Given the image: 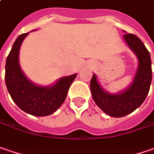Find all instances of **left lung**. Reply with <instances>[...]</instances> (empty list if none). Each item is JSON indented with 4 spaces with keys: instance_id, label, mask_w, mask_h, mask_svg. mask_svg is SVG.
Returning <instances> with one entry per match:
<instances>
[{
    "instance_id": "obj_1",
    "label": "left lung",
    "mask_w": 154,
    "mask_h": 154,
    "mask_svg": "<svg viewBox=\"0 0 154 154\" xmlns=\"http://www.w3.org/2000/svg\"><path fill=\"white\" fill-rule=\"evenodd\" d=\"M123 37L139 60L137 73L130 87L122 93L111 95L101 88L96 75H93L90 81V90L95 103L107 115L113 117L125 116L139 108L147 96L152 82L149 51L136 35L125 33Z\"/></svg>"
}]
</instances>
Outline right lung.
<instances>
[{
    "label": "right lung",
    "mask_w": 154,
    "mask_h": 154,
    "mask_svg": "<svg viewBox=\"0 0 154 154\" xmlns=\"http://www.w3.org/2000/svg\"><path fill=\"white\" fill-rule=\"evenodd\" d=\"M27 34L22 33L17 38L7 57L6 85L13 101L20 109L35 116H45L54 113L63 104L77 74L59 79L51 87H40L30 82L19 64V51Z\"/></svg>",
    "instance_id": "1"
}]
</instances>
